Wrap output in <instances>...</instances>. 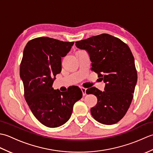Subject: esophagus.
I'll return each instance as SVG.
<instances>
[{"mask_svg":"<svg viewBox=\"0 0 153 153\" xmlns=\"http://www.w3.org/2000/svg\"><path fill=\"white\" fill-rule=\"evenodd\" d=\"M81 89H82V91L83 93V95L85 96L86 95V89L84 88V87H82Z\"/></svg>","mask_w":153,"mask_h":153,"instance_id":"1","label":"esophagus"}]
</instances>
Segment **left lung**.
<instances>
[{
    "label": "left lung",
    "mask_w": 153,
    "mask_h": 153,
    "mask_svg": "<svg viewBox=\"0 0 153 153\" xmlns=\"http://www.w3.org/2000/svg\"><path fill=\"white\" fill-rule=\"evenodd\" d=\"M80 49L87 51L91 61V70L106 83L104 91L95 87L86 90L97 98L91 113L103 124L118 122L130 106L137 74L134 57L128 45L120 39L102 33L76 42Z\"/></svg>",
    "instance_id": "left-lung-1"
}]
</instances>
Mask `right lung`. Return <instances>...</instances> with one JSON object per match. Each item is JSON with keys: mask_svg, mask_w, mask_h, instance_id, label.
<instances>
[{"mask_svg": "<svg viewBox=\"0 0 153 153\" xmlns=\"http://www.w3.org/2000/svg\"><path fill=\"white\" fill-rule=\"evenodd\" d=\"M74 44L43 37L29 41L24 50L19 75L25 99L35 118L48 128L64 124L70 118L74 104L83 96L77 86L66 92L52 87L62 70L61 58Z\"/></svg>", "mask_w": 153, "mask_h": 153, "instance_id": "add662e5", "label": "right lung"}]
</instances>
